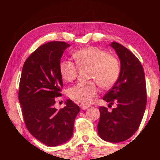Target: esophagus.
<instances>
[{
    "label": "esophagus",
    "mask_w": 160,
    "mask_h": 160,
    "mask_svg": "<svg viewBox=\"0 0 160 160\" xmlns=\"http://www.w3.org/2000/svg\"><path fill=\"white\" fill-rule=\"evenodd\" d=\"M80 107L82 110H86L87 109H88L89 108V106H88V105H84V104H80Z\"/></svg>",
    "instance_id": "1"
}]
</instances>
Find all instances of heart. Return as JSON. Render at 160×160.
Masks as SVG:
<instances>
[{
    "mask_svg": "<svg viewBox=\"0 0 160 160\" xmlns=\"http://www.w3.org/2000/svg\"><path fill=\"white\" fill-rule=\"evenodd\" d=\"M80 67H89L90 78L94 80L103 88H110L114 85L120 75L118 59L106 51L95 47L80 48L72 54ZM60 73L66 82H72L78 74V68L72 62L64 61L60 65ZM96 82H79L68 90L70 99L82 104H88L98 95Z\"/></svg>",
    "mask_w": 160,
    "mask_h": 160,
    "instance_id": "1",
    "label": "heart"
}]
</instances>
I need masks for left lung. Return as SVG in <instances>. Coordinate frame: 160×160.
Masks as SVG:
<instances>
[{"label":"left lung","mask_w":160,"mask_h":160,"mask_svg":"<svg viewBox=\"0 0 160 160\" xmlns=\"http://www.w3.org/2000/svg\"><path fill=\"white\" fill-rule=\"evenodd\" d=\"M110 46L120 59V75L103 99L109 104L116 102L117 107L112 112L107 107L99 108L97 130L104 140L120 142L130 138L141 123L147 104L146 83L144 70L136 56L117 42Z\"/></svg>","instance_id":"1"}]
</instances>
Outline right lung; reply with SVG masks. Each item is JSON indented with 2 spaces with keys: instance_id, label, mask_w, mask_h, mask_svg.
<instances>
[{
  "instance_id": "1",
  "label": "right lung",
  "mask_w": 160,
  "mask_h": 160,
  "mask_svg": "<svg viewBox=\"0 0 160 160\" xmlns=\"http://www.w3.org/2000/svg\"><path fill=\"white\" fill-rule=\"evenodd\" d=\"M70 44L50 42L35 50L22 68L18 98L27 128L40 142L51 147L63 144L72 136L78 105L67 99L63 109L54 108L61 96V58Z\"/></svg>"
}]
</instances>
